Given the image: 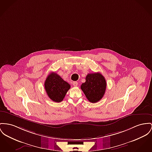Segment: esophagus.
Listing matches in <instances>:
<instances>
[{"instance_id": "esophagus-1", "label": "esophagus", "mask_w": 152, "mask_h": 152, "mask_svg": "<svg viewBox=\"0 0 152 152\" xmlns=\"http://www.w3.org/2000/svg\"><path fill=\"white\" fill-rule=\"evenodd\" d=\"M72 85H73L74 86H77V85H78V82H76V81H74V82H72Z\"/></svg>"}]
</instances>
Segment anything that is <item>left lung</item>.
Segmentation results:
<instances>
[{
    "mask_svg": "<svg viewBox=\"0 0 152 152\" xmlns=\"http://www.w3.org/2000/svg\"><path fill=\"white\" fill-rule=\"evenodd\" d=\"M86 81L81 86L87 99L92 103L100 101L105 94L107 82L105 78L99 72L88 74Z\"/></svg>",
    "mask_w": 152,
    "mask_h": 152,
    "instance_id": "obj_1",
    "label": "left lung"
}]
</instances>
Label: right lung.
<instances>
[{"mask_svg": "<svg viewBox=\"0 0 152 152\" xmlns=\"http://www.w3.org/2000/svg\"><path fill=\"white\" fill-rule=\"evenodd\" d=\"M44 87L50 99L56 102H59L63 101L66 94L70 88V85L58 74L52 72L46 78Z\"/></svg>", "mask_w": 152, "mask_h": 152, "instance_id": "right-lung-1", "label": "right lung"}]
</instances>
